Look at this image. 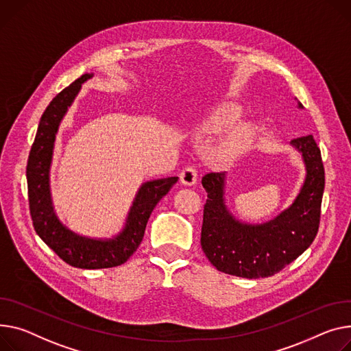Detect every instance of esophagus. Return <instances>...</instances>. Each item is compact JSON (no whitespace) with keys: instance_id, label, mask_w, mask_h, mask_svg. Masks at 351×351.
Here are the masks:
<instances>
[{"instance_id":"obj_1","label":"esophagus","mask_w":351,"mask_h":351,"mask_svg":"<svg viewBox=\"0 0 351 351\" xmlns=\"http://www.w3.org/2000/svg\"><path fill=\"white\" fill-rule=\"evenodd\" d=\"M196 180H197V171L195 169V167H188L180 172V182L183 184L192 186L196 183Z\"/></svg>"}]
</instances>
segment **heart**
<instances>
[{"mask_svg":"<svg viewBox=\"0 0 351 351\" xmlns=\"http://www.w3.org/2000/svg\"><path fill=\"white\" fill-rule=\"evenodd\" d=\"M240 115V108L231 103H224L213 108L203 121L202 128L204 132L215 134L221 131L224 127L231 124ZM247 139V128L239 127L230 131L219 147V155L224 159L234 156L244 145Z\"/></svg>","mask_w":351,"mask_h":351,"instance_id":"obj_1","label":"heart"}]
</instances>
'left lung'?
<instances>
[{
  "mask_svg": "<svg viewBox=\"0 0 351 351\" xmlns=\"http://www.w3.org/2000/svg\"><path fill=\"white\" fill-rule=\"evenodd\" d=\"M299 108H303L298 103ZM291 144L302 154L306 178L293 203L264 224L234 219L224 203V172H210L202 184L207 192L200 244L219 271L241 278H267L295 261L315 240L320 223L324 168L313 135Z\"/></svg>",
  "mask_w": 351,
  "mask_h": 351,
  "instance_id": "obj_1",
  "label": "left lung"
}]
</instances>
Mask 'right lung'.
Returning <instances> with one entry per match:
<instances>
[{
    "instance_id": "add662e5",
    "label": "right lung",
    "mask_w": 351,
    "mask_h": 351,
    "mask_svg": "<svg viewBox=\"0 0 351 351\" xmlns=\"http://www.w3.org/2000/svg\"><path fill=\"white\" fill-rule=\"evenodd\" d=\"M91 76L88 73L80 76L46 107L27 165L29 212L36 234L66 264L82 269L112 268L124 264L141 244L152 210L178 182V178L172 176L144 183L130 208L125 227L117 237L108 240L83 237L60 223L52 206L49 189L55 136L67 107L73 103L82 84Z\"/></svg>"
}]
</instances>
